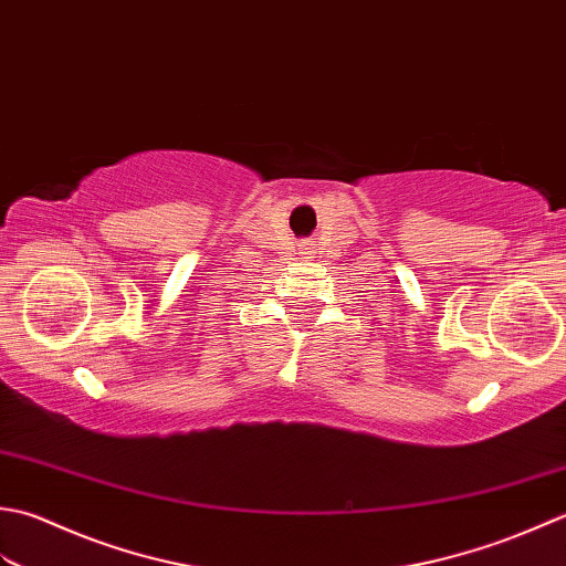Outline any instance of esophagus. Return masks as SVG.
<instances>
[{"mask_svg": "<svg viewBox=\"0 0 566 566\" xmlns=\"http://www.w3.org/2000/svg\"><path fill=\"white\" fill-rule=\"evenodd\" d=\"M305 249H307V247H305Z\"/></svg>", "mask_w": 566, "mask_h": 566, "instance_id": "esophagus-1", "label": "esophagus"}]
</instances>
